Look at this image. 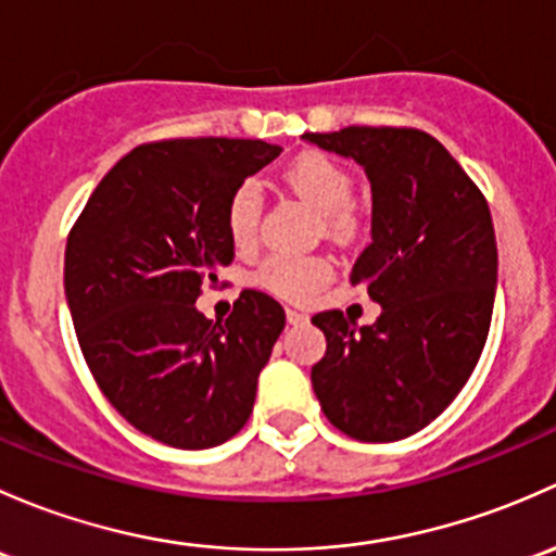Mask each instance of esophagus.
<instances>
[{
	"instance_id": "1",
	"label": "esophagus",
	"mask_w": 556,
	"mask_h": 556,
	"mask_svg": "<svg viewBox=\"0 0 556 556\" xmlns=\"http://www.w3.org/2000/svg\"><path fill=\"white\" fill-rule=\"evenodd\" d=\"M286 320H289L291 326H296V324H307V313L296 311V307H286Z\"/></svg>"
}]
</instances>
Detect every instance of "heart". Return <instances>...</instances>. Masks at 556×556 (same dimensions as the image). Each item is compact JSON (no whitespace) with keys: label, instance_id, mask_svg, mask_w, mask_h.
Here are the masks:
<instances>
[{"label":"heart","instance_id":"1","mask_svg":"<svg viewBox=\"0 0 556 556\" xmlns=\"http://www.w3.org/2000/svg\"><path fill=\"white\" fill-rule=\"evenodd\" d=\"M283 181L300 200L329 219L334 230H345L351 216L348 205L353 203V179L345 165L324 152H305L291 160L283 170ZM262 192L256 181H243L227 203V232L238 249L254 245L260 230ZM329 278V265L316 256L273 254L262 262L256 280L273 294L286 300H305Z\"/></svg>","mask_w":556,"mask_h":556}]
</instances>
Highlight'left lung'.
Listing matches in <instances>:
<instances>
[{"instance_id": "obj_1", "label": "left lung", "mask_w": 556, "mask_h": 556, "mask_svg": "<svg viewBox=\"0 0 556 556\" xmlns=\"http://www.w3.org/2000/svg\"><path fill=\"white\" fill-rule=\"evenodd\" d=\"M305 141L366 170L371 243L351 283L382 307L371 326L340 311L313 316L326 337L313 391L351 439L399 442L447 409L488 342L497 286L488 200L422 130L351 125Z\"/></svg>"}]
</instances>
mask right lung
<instances>
[{"instance_id":"right-lung-1","label":"right lung","mask_w":556,"mask_h":556,"mask_svg":"<svg viewBox=\"0 0 556 556\" xmlns=\"http://www.w3.org/2000/svg\"><path fill=\"white\" fill-rule=\"evenodd\" d=\"M280 154L251 139H170L130 150L66 240L64 289L79 348L109 404L147 437L208 450L249 420L286 313L245 289L230 318L194 307L236 256L227 203Z\"/></svg>"}]
</instances>
